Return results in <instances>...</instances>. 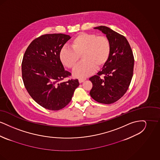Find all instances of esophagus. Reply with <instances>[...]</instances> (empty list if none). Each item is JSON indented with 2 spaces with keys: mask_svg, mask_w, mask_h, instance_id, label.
<instances>
[{
  "mask_svg": "<svg viewBox=\"0 0 160 160\" xmlns=\"http://www.w3.org/2000/svg\"><path fill=\"white\" fill-rule=\"evenodd\" d=\"M86 80V78H79L78 79V81H79V83H82V82H83L84 81H85Z\"/></svg>",
  "mask_w": 160,
  "mask_h": 160,
  "instance_id": "34e87169",
  "label": "esophagus"
}]
</instances>
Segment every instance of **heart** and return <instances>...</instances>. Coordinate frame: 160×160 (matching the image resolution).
<instances>
[{"label":"heart","instance_id":"1","mask_svg":"<svg viewBox=\"0 0 160 160\" xmlns=\"http://www.w3.org/2000/svg\"><path fill=\"white\" fill-rule=\"evenodd\" d=\"M69 49L62 48L60 59L67 68L74 69L81 56L82 62L73 71V76L84 78L92 74L95 68H102L110 56L111 46L108 38L93 33H82L74 38Z\"/></svg>","mask_w":160,"mask_h":160}]
</instances>
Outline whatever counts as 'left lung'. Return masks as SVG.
I'll use <instances>...</instances> for the list:
<instances>
[{
    "label": "left lung",
    "mask_w": 160,
    "mask_h": 160,
    "mask_svg": "<svg viewBox=\"0 0 160 160\" xmlns=\"http://www.w3.org/2000/svg\"><path fill=\"white\" fill-rule=\"evenodd\" d=\"M94 29L106 35L111 51L102 70L89 78L93 84L89 93L96 101L109 104L120 99L128 90L133 76L134 56L124 36L104 26Z\"/></svg>",
    "instance_id": "left-lung-1"
}]
</instances>
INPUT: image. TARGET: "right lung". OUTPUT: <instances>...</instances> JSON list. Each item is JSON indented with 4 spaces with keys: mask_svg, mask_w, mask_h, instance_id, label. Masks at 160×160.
<instances>
[{
    "mask_svg": "<svg viewBox=\"0 0 160 160\" xmlns=\"http://www.w3.org/2000/svg\"><path fill=\"white\" fill-rule=\"evenodd\" d=\"M70 38L62 33L43 35L32 41L23 56L24 86L36 102L50 110H59L68 105L79 86L78 79L62 82L71 75L65 70L59 56Z\"/></svg>",
    "mask_w": 160,
    "mask_h": 160,
    "instance_id": "1",
    "label": "right lung"
}]
</instances>
